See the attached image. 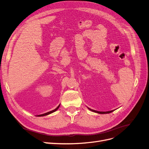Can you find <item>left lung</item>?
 Instances as JSON below:
<instances>
[{
	"instance_id": "left-lung-1",
	"label": "left lung",
	"mask_w": 149,
	"mask_h": 149,
	"mask_svg": "<svg viewBox=\"0 0 149 149\" xmlns=\"http://www.w3.org/2000/svg\"><path fill=\"white\" fill-rule=\"evenodd\" d=\"M88 109L91 110L92 111H94V112H95V113H100V114H106V113H110L112 112L113 110H111V111H96V110H92L91 109H89V108H88Z\"/></svg>"
}]
</instances>
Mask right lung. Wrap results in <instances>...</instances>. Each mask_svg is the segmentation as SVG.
Listing matches in <instances>:
<instances>
[{"instance_id": "right-lung-1", "label": "right lung", "mask_w": 149, "mask_h": 149, "mask_svg": "<svg viewBox=\"0 0 149 149\" xmlns=\"http://www.w3.org/2000/svg\"><path fill=\"white\" fill-rule=\"evenodd\" d=\"M59 107H60V105H59L57 108H56L55 109H54V110H52V111H49V112H47V113H44V114H42V115H38L37 116H45V115H49V114H50V113H53V112L57 110H58V109L59 108Z\"/></svg>"}]
</instances>
